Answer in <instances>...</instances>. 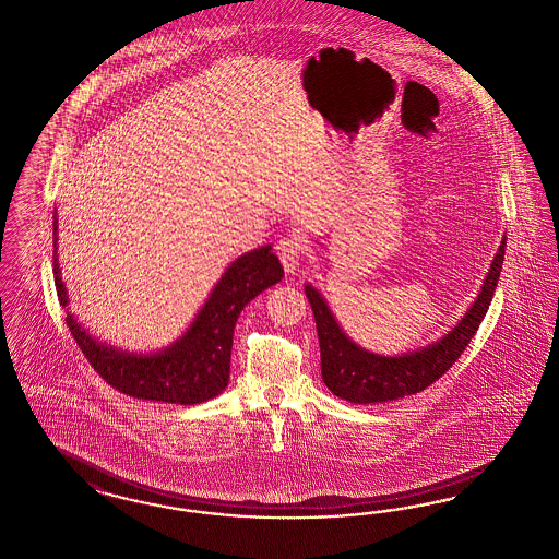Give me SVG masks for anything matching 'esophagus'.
Listing matches in <instances>:
<instances>
[{"instance_id":"1","label":"esophagus","mask_w":559,"mask_h":559,"mask_svg":"<svg viewBox=\"0 0 559 559\" xmlns=\"http://www.w3.org/2000/svg\"><path fill=\"white\" fill-rule=\"evenodd\" d=\"M274 251H276L285 272H295L299 269V260H301V253H304V241L297 235H289V237H283L281 241H276Z\"/></svg>"}]
</instances>
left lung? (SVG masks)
<instances>
[{"label":"left lung","mask_w":559,"mask_h":559,"mask_svg":"<svg viewBox=\"0 0 559 559\" xmlns=\"http://www.w3.org/2000/svg\"><path fill=\"white\" fill-rule=\"evenodd\" d=\"M503 255L506 239L499 246L476 301L449 335L420 352L403 354L400 358L374 356L358 347L338 329L335 316L320 293L312 285H306L320 341V366L324 384L336 397L352 403L393 402L425 391L426 386L445 374L455 359L464 354L472 336L476 335L491 306L492 293L497 289L499 272L503 266Z\"/></svg>","instance_id":"8db88e82"}]
</instances>
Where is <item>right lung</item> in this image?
I'll return each instance as SVG.
<instances>
[{
	"label": "right lung",
	"instance_id": "right-lung-1",
	"mask_svg": "<svg viewBox=\"0 0 559 559\" xmlns=\"http://www.w3.org/2000/svg\"><path fill=\"white\" fill-rule=\"evenodd\" d=\"M56 230L58 221L53 218V247ZM270 249V246L260 247L235 260L210 293L189 331L162 354L134 356L102 345L68 313L70 335L93 370L124 395L180 405L207 402L223 393L228 384L233 331L239 313L255 295L276 285L285 274ZM53 276L60 306L67 308L68 295L60 278L56 249Z\"/></svg>",
	"mask_w": 559,
	"mask_h": 559
}]
</instances>
